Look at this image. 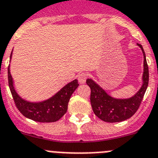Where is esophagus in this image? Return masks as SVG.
I'll list each match as a JSON object with an SVG mask.
<instances>
[{
    "mask_svg": "<svg viewBox=\"0 0 158 158\" xmlns=\"http://www.w3.org/2000/svg\"><path fill=\"white\" fill-rule=\"evenodd\" d=\"M78 80L80 84H83L86 82V73H81L80 75H79L78 76Z\"/></svg>",
    "mask_w": 158,
    "mask_h": 158,
    "instance_id": "obj_1",
    "label": "esophagus"
}]
</instances>
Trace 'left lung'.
Here are the masks:
<instances>
[{
	"label": "left lung",
	"instance_id": "8db88e82",
	"mask_svg": "<svg viewBox=\"0 0 158 158\" xmlns=\"http://www.w3.org/2000/svg\"><path fill=\"white\" fill-rule=\"evenodd\" d=\"M143 53V73L142 86L133 96L127 98H116L107 92L92 79H86V84L89 86L90 103L94 113L99 119L108 123H116L126 120L131 117L139 109L143 98L149 82L148 65L146 54L142 45L137 44Z\"/></svg>",
	"mask_w": 158,
	"mask_h": 158
}]
</instances>
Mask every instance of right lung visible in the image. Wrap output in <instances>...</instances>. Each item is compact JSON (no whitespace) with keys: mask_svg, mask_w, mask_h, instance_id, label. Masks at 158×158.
Returning a JSON list of instances; mask_svg holds the SVG:
<instances>
[{"mask_svg":"<svg viewBox=\"0 0 158 158\" xmlns=\"http://www.w3.org/2000/svg\"><path fill=\"white\" fill-rule=\"evenodd\" d=\"M12 51L10 56L12 59ZM8 85L13 97L14 102L19 112L28 119L42 123L57 121L66 113L70 98L79 86L77 79L69 82L49 98L40 102H30L23 98L17 93L14 81L10 72V64L8 69Z\"/></svg>","mask_w":158,"mask_h":158,"instance_id":"right-lung-1","label":"right lung"}]
</instances>
